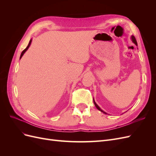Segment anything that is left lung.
Masks as SVG:
<instances>
[{"label":"left lung","mask_w":156,"mask_h":156,"mask_svg":"<svg viewBox=\"0 0 156 156\" xmlns=\"http://www.w3.org/2000/svg\"><path fill=\"white\" fill-rule=\"evenodd\" d=\"M131 40H132V41H133V43L136 45V46H137V43H136V39H135V36H131ZM93 100H94V105H95V106L96 107V108H98V109L99 110V111H100L101 112H103V113H104V114H107V113L105 112H104V111H103V110H101V108H100V107H99L97 104H96V103L95 102V101H94V99H93Z\"/></svg>","instance_id":"obj_1"}]
</instances>
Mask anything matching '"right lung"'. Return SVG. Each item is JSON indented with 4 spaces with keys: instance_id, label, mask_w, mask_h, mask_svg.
<instances>
[{
    "instance_id": "right-lung-1",
    "label": "right lung",
    "mask_w": 156,
    "mask_h": 156,
    "mask_svg": "<svg viewBox=\"0 0 156 156\" xmlns=\"http://www.w3.org/2000/svg\"><path fill=\"white\" fill-rule=\"evenodd\" d=\"M31 41H32V40H30V41H29V45H28V46L27 47V48H26V49H25L24 50H23V51H22V53H21V56H20V58H21V57H22V56H23V55H24V53H25V52L27 51V49H29V46L30 45V44H31Z\"/></svg>"
}]
</instances>
